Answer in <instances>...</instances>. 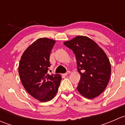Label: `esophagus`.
Instances as JSON below:
<instances>
[{
    "instance_id": "34e87169",
    "label": "esophagus",
    "mask_w": 125,
    "mask_h": 125,
    "mask_svg": "<svg viewBox=\"0 0 125 125\" xmlns=\"http://www.w3.org/2000/svg\"><path fill=\"white\" fill-rule=\"evenodd\" d=\"M70 71H68L66 72V73H65V74H63V75H65V76H66V75H68V74H70Z\"/></svg>"
}]
</instances>
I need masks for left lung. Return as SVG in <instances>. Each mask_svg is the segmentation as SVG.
<instances>
[{"instance_id":"1","label":"left lung","mask_w":125,"mask_h":125,"mask_svg":"<svg viewBox=\"0 0 125 125\" xmlns=\"http://www.w3.org/2000/svg\"><path fill=\"white\" fill-rule=\"evenodd\" d=\"M64 45L73 50L80 75L77 89L81 95L93 99L101 94L110 79V62L103 50L92 39L78 36L65 42Z\"/></svg>"}]
</instances>
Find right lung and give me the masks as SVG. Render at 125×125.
I'll use <instances>...</instances> for the list:
<instances>
[{"instance_id": "1", "label": "right lung", "mask_w": 125, "mask_h": 125, "mask_svg": "<svg viewBox=\"0 0 125 125\" xmlns=\"http://www.w3.org/2000/svg\"><path fill=\"white\" fill-rule=\"evenodd\" d=\"M55 41L40 38L26 48L19 65L22 83L26 91L40 102L52 100L57 93L62 77L48 74L51 66L50 56Z\"/></svg>"}]
</instances>
